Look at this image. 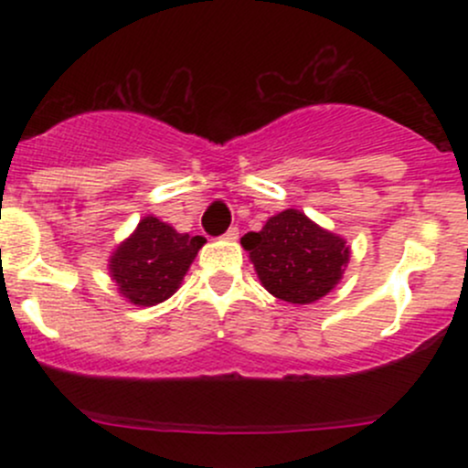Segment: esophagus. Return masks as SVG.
Listing matches in <instances>:
<instances>
[{
    "label": "esophagus",
    "mask_w": 468,
    "mask_h": 468,
    "mask_svg": "<svg viewBox=\"0 0 468 468\" xmlns=\"http://www.w3.org/2000/svg\"><path fill=\"white\" fill-rule=\"evenodd\" d=\"M239 238V229L238 227H230L227 233H224V239H229V241H235Z\"/></svg>",
    "instance_id": "1"
}]
</instances>
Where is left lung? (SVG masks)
<instances>
[{"label": "left lung", "instance_id": "8db88e82", "mask_svg": "<svg viewBox=\"0 0 468 468\" xmlns=\"http://www.w3.org/2000/svg\"><path fill=\"white\" fill-rule=\"evenodd\" d=\"M241 246L261 286L282 302L299 305L325 297L350 261L346 239L294 208L272 216L260 233H246Z\"/></svg>", "mask_w": 468, "mask_h": 468}]
</instances>
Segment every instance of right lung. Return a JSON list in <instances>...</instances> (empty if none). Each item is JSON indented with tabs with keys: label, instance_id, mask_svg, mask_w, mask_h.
Returning <instances> with one entry per match:
<instances>
[{
	"label": "right lung",
	"instance_id": "right-lung-1",
	"mask_svg": "<svg viewBox=\"0 0 468 468\" xmlns=\"http://www.w3.org/2000/svg\"><path fill=\"white\" fill-rule=\"evenodd\" d=\"M200 235L178 233L158 218L147 216L110 257V275L130 303H163L176 290L204 246Z\"/></svg>",
	"mask_w": 468,
	"mask_h": 468
}]
</instances>
